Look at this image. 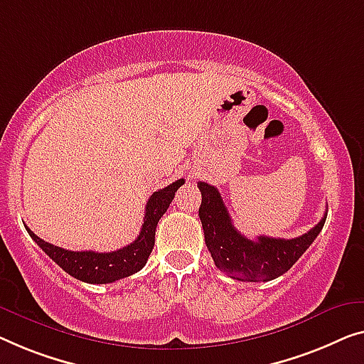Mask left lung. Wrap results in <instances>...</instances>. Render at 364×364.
<instances>
[{
  "label": "left lung",
  "mask_w": 364,
  "mask_h": 364,
  "mask_svg": "<svg viewBox=\"0 0 364 364\" xmlns=\"http://www.w3.org/2000/svg\"><path fill=\"white\" fill-rule=\"evenodd\" d=\"M198 188L203 194L199 219L205 245L215 267L237 281L259 283L284 274L321 234L327 219V215H323L307 234L289 240L264 235L250 240L232 224L229 210L217 188L204 181H199Z\"/></svg>",
  "instance_id": "obj_1"
}]
</instances>
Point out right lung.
Listing matches in <instances>:
<instances>
[{
  "instance_id": "right-lung-1",
  "label": "right lung",
  "mask_w": 364,
  "mask_h": 364,
  "mask_svg": "<svg viewBox=\"0 0 364 364\" xmlns=\"http://www.w3.org/2000/svg\"><path fill=\"white\" fill-rule=\"evenodd\" d=\"M184 184V180H176L168 184L166 188L159 189L151 194L147 208L142 230L139 237L127 247L119 248L116 252L97 253V252H72L65 250L57 245H52L42 238L37 237L31 229H27L29 235L39 245L53 262L70 276L77 278L83 283L90 284H107L114 281L127 278V276L137 273L147 263L151 250L155 245V230L161 215L170 208L173 198L178 188Z\"/></svg>"
}]
</instances>
